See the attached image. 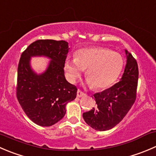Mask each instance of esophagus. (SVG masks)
<instances>
[{"label": "esophagus", "mask_w": 156, "mask_h": 156, "mask_svg": "<svg viewBox=\"0 0 156 156\" xmlns=\"http://www.w3.org/2000/svg\"><path fill=\"white\" fill-rule=\"evenodd\" d=\"M85 94H86L84 93V92H83L82 90H80V89H78V91H77V97H78V98H81V97H84Z\"/></svg>", "instance_id": "obj_1"}]
</instances>
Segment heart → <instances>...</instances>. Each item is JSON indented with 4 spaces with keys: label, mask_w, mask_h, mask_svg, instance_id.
Wrapping results in <instances>:
<instances>
[{
    "label": "heart",
    "mask_w": 156,
    "mask_h": 156,
    "mask_svg": "<svg viewBox=\"0 0 156 156\" xmlns=\"http://www.w3.org/2000/svg\"><path fill=\"white\" fill-rule=\"evenodd\" d=\"M123 67V58L120 53L102 47L79 49L75 58H67L65 62L69 81L75 82L86 69V79L94 89L110 87L117 79Z\"/></svg>",
    "instance_id": "obj_1"
}]
</instances>
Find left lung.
<instances>
[{
  "label": "left lung",
  "mask_w": 156,
  "mask_h": 156,
  "mask_svg": "<svg viewBox=\"0 0 156 156\" xmlns=\"http://www.w3.org/2000/svg\"><path fill=\"white\" fill-rule=\"evenodd\" d=\"M126 54L127 61L120 81L101 93L94 94L96 107L83 113L84 121L95 130L105 131L114 127L124 118L135 102L138 65L132 54L126 50Z\"/></svg>",
  "instance_id": "8db88e82"
}]
</instances>
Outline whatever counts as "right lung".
<instances>
[{"label":"right lung","mask_w":156,"mask_h":156,"mask_svg":"<svg viewBox=\"0 0 156 156\" xmlns=\"http://www.w3.org/2000/svg\"><path fill=\"white\" fill-rule=\"evenodd\" d=\"M64 40H39L21 54L17 69L16 98L29 118L36 124L50 126L63 118L68 102L75 100L77 87L65 78V62L69 52ZM44 55L51 59L44 73L31 69L30 57Z\"/></svg>","instance_id":"right-lung-1"}]
</instances>
